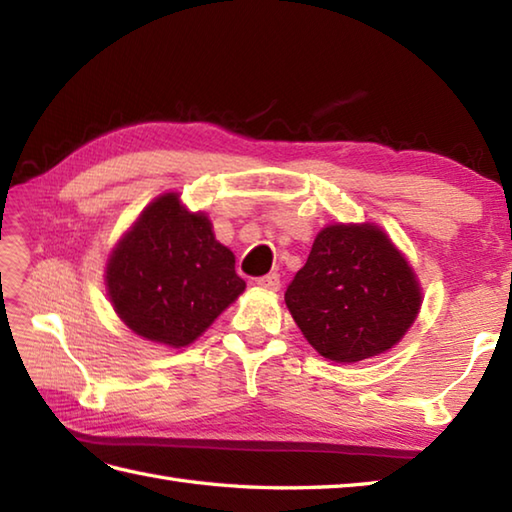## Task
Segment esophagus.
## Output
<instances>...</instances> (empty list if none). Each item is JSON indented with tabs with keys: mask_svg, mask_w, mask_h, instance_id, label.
<instances>
[{
	"mask_svg": "<svg viewBox=\"0 0 512 512\" xmlns=\"http://www.w3.org/2000/svg\"><path fill=\"white\" fill-rule=\"evenodd\" d=\"M255 284L259 288H266V290H279L281 288V279L277 273H270V275H264V277H257Z\"/></svg>",
	"mask_w": 512,
	"mask_h": 512,
	"instance_id": "obj_1",
	"label": "esophagus"
}]
</instances>
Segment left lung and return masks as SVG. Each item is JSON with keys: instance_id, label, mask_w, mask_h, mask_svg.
Listing matches in <instances>:
<instances>
[{"instance_id": "8db88e82", "label": "left lung", "mask_w": 512, "mask_h": 512, "mask_svg": "<svg viewBox=\"0 0 512 512\" xmlns=\"http://www.w3.org/2000/svg\"><path fill=\"white\" fill-rule=\"evenodd\" d=\"M286 306L321 356L356 363L402 339L420 310V288L380 228L336 224L314 239Z\"/></svg>"}]
</instances>
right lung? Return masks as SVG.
Wrapping results in <instances>:
<instances>
[{
    "label": "right lung",
    "mask_w": 512,
    "mask_h": 512,
    "mask_svg": "<svg viewBox=\"0 0 512 512\" xmlns=\"http://www.w3.org/2000/svg\"><path fill=\"white\" fill-rule=\"evenodd\" d=\"M246 288L235 255L204 213L176 193L151 202L107 264V292L136 334L171 347L193 343Z\"/></svg>",
    "instance_id": "add662e5"
}]
</instances>
